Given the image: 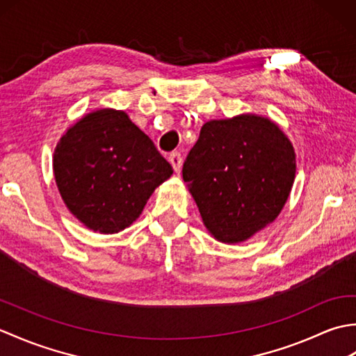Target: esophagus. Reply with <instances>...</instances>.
<instances>
[{
	"mask_svg": "<svg viewBox=\"0 0 356 356\" xmlns=\"http://www.w3.org/2000/svg\"><path fill=\"white\" fill-rule=\"evenodd\" d=\"M170 163L172 165V168L176 172L180 171V168H182V154L179 153V151H174V153L170 154Z\"/></svg>",
	"mask_w": 356,
	"mask_h": 356,
	"instance_id": "esophagus-1",
	"label": "esophagus"
}]
</instances>
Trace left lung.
<instances>
[{
  "label": "left lung",
  "mask_w": 356,
  "mask_h": 356,
  "mask_svg": "<svg viewBox=\"0 0 356 356\" xmlns=\"http://www.w3.org/2000/svg\"><path fill=\"white\" fill-rule=\"evenodd\" d=\"M291 140L270 119L209 120L184 163L203 225L222 243H240L277 218L295 179Z\"/></svg>",
  "instance_id": "left-lung-1"
}]
</instances>
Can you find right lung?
<instances>
[{"instance_id": "right-lung-1", "label": "right lung", "mask_w": 356, "mask_h": 356, "mask_svg": "<svg viewBox=\"0 0 356 356\" xmlns=\"http://www.w3.org/2000/svg\"><path fill=\"white\" fill-rule=\"evenodd\" d=\"M59 194L88 229L115 234L138 218L171 165L125 111L88 113L70 127L53 154Z\"/></svg>"}]
</instances>
